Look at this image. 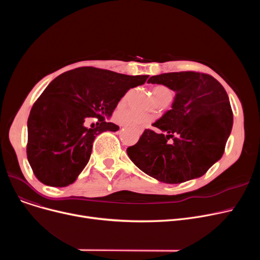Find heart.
Listing matches in <instances>:
<instances>
[{
  "mask_svg": "<svg viewBox=\"0 0 260 260\" xmlns=\"http://www.w3.org/2000/svg\"><path fill=\"white\" fill-rule=\"evenodd\" d=\"M153 94H154V98L156 100V99L163 97V95L172 94V91L166 86L158 85L153 88ZM126 97L127 95H124V97L122 98V102H124L126 100ZM115 119L119 123V124L125 126V127H131L137 132L142 129V126L145 124L146 122L152 120V118L148 115L136 112V111H132V109H125V108L118 109L115 114Z\"/></svg>",
  "mask_w": 260,
  "mask_h": 260,
  "instance_id": "obj_1",
  "label": "heart"
}]
</instances>
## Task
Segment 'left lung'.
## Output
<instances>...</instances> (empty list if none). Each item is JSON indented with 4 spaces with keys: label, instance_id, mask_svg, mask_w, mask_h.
<instances>
[{
    "label": "left lung",
    "instance_id": "1",
    "mask_svg": "<svg viewBox=\"0 0 260 260\" xmlns=\"http://www.w3.org/2000/svg\"><path fill=\"white\" fill-rule=\"evenodd\" d=\"M147 83L169 87L175 99L152 124L158 132L145 129L126 149L129 159L163 183L199 178L222 157L233 126L225 89L212 76L194 72L161 74Z\"/></svg>",
    "mask_w": 260,
    "mask_h": 260
}]
</instances>
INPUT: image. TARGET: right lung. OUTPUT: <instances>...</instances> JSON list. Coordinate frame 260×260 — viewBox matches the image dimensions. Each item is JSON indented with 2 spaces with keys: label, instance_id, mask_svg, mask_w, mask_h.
<instances>
[{
  "label": "right lung",
  "instance_id": "1",
  "mask_svg": "<svg viewBox=\"0 0 260 260\" xmlns=\"http://www.w3.org/2000/svg\"><path fill=\"white\" fill-rule=\"evenodd\" d=\"M147 78L80 67L53 79L27 121V159L39 181L56 187L74 183L90 158L94 138L119 129L106 119L125 92ZM91 117L100 120L94 129L86 126Z\"/></svg>",
  "mask_w": 260,
  "mask_h": 260
}]
</instances>
